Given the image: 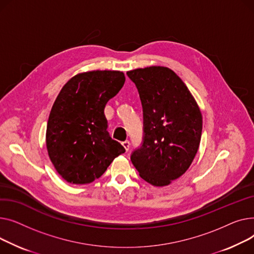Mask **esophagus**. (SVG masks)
Here are the masks:
<instances>
[{
	"mask_svg": "<svg viewBox=\"0 0 254 254\" xmlns=\"http://www.w3.org/2000/svg\"><path fill=\"white\" fill-rule=\"evenodd\" d=\"M122 144H123V146L125 147V150L128 152L129 147H130V142H129V140H125V141H123V142H122Z\"/></svg>",
	"mask_w": 254,
	"mask_h": 254,
	"instance_id": "34e87169",
	"label": "esophagus"
}]
</instances>
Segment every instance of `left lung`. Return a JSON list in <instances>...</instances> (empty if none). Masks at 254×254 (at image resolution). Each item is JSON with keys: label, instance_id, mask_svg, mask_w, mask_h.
Segmentation results:
<instances>
[{"label": "left lung", "instance_id": "1", "mask_svg": "<svg viewBox=\"0 0 254 254\" xmlns=\"http://www.w3.org/2000/svg\"><path fill=\"white\" fill-rule=\"evenodd\" d=\"M135 84L143 114L141 145L131 154L140 177L164 187L181 177L195 158L202 134V115L186 84L168 67L127 71Z\"/></svg>", "mask_w": 254, "mask_h": 254}]
</instances>
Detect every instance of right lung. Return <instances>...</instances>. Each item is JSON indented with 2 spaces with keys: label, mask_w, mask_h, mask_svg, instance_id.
I'll return each instance as SVG.
<instances>
[{
  "label": "right lung",
  "mask_w": 254,
  "mask_h": 254,
  "mask_svg": "<svg viewBox=\"0 0 254 254\" xmlns=\"http://www.w3.org/2000/svg\"><path fill=\"white\" fill-rule=\"evenodd\" d=\"M119 70H92L72 77L51 109L46 145L56 171L67 183L85 185L100 177L124 146L108 132L107 102L121 90Z\"/></svg>",
  "instance_id": "obj_1"
}]
</instances>
